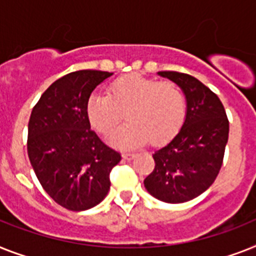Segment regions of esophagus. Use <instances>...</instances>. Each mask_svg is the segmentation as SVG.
Wrapping results in <instances>:
<instances>
[{"label": "esophagus", "instance_id": "34e87169", "mask_svg": "<svg viewBox=\"0 0 256 256\" xmlns=\"http://www.w3.org/2000/svg\"><path fill=\"white\" fill-rule=\"evenodd\" d=\"M122 156H123L124 160H128V161H130V160H133V158L136 157V154L134 153H123Z\"/></svg>", "mask_w": 256, "mask_h": 256}]
</instances>
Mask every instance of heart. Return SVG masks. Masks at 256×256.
Masks as SVG:
<instances>
[{
	"label": "heart",
	"mask_w": 256,
	"mask_h": 256,
	"mask_svg": "<svg viewBox=\"0 0 256 256\" xmlns=\"http://www.w3.org/2000/svg\"><path fill=\"white\" fill-rule=\"evenodd\" d=\"M187 111L186 95L179 85L138 74L116 78L107 94L90 95L86 115L98 132L107 134L120 123L126 112V124L110 136L119 149L136 148L149 138L161 144L175 136L183 126Z\"/></svg>",
	"instance_id": "heart-1"
}]
</instances>
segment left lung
<instances>
[{"instance_id":"1","label":"left lung","mask_w":256,"mask_h":256,"mask_svg":"<svg viewBox=\"0 0 256 256\" xmlns=\"http://www.w3.org/2000/svg\"><path fill=\"white\" fill-rule=\"evenodd\" d=\"M158 74L180 86L187 114L178 134L154 152L156 166L144 186L156 199L178 204L198 198L216 180L229 137V120L218 96L199 80L179 72Z\"/></svg>"}]
</instances>
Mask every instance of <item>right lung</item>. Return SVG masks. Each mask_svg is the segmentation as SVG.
<instances>
[{
  "label": "right lung",
  "instance_id": "1",
  "mask_svg": "<svg viewBox=\"0 0 256 256\" xmlns=\"http://www.w3.org/2000/svg\"><path fill=\"white\" fill-rule=\"evenodd\" d=\"M112 73L77 70L40 96L28 122L27 153L48 195L69 210H86L108 194L110 172L122 160L90 128L86 103Z\"/></svg>",
  "mask_w": 256,
  "mask_h": 256
}]
</instances>
